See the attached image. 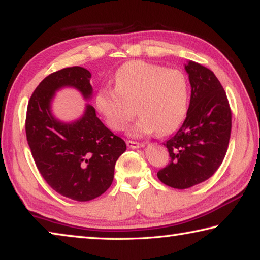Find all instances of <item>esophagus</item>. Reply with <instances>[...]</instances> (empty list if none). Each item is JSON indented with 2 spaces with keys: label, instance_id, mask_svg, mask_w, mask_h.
<instances>
[{
  "label": "esophagus",
  "instance_id": "esophagus-1",
  "mask_svg": "<svg viewBox=\"0 0 260 260\" xmlns=\"http://www.w3.org/2000/svg\"><path fill=\"white\" fill-rule=\"evenodd\" d=\"M127 147L131 149H139V148H143L146 144L144 143H139V142H134V141H126Z\"/></svg>",
  "mask_w": 260,
  "mask_h": 260
}]
</instances>
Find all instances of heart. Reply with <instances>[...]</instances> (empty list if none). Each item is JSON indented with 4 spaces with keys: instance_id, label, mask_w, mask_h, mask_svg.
<instances>
[{
    "instance_id": "obj_1",
    "label": "heart",
    "mask_w": 260,
    "mask_h": 260,
    "mask_svg": "<svg viewBox=\"0 0 260 260\" xmlns=\"http://www.w3.org/2000/svg\"><path fill=\"white\" fill-rule=\"evenodd\" d=\"M95 103L110 128L125 129L135 107L140 117L128 134L141 138L157 131L164 136L177 131L187 116L189 82L180 70L131 60L117 70L114 88H100Z\"/></svg>"
}]
</instances>
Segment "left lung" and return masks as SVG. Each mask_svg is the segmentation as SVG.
<instances>
[{
    "label": "left lung",
    "instance_id": "8db88e82",
    "mask_svg": "<svg viewBox=\"0 0 260 260\" xmlns=\"http://www.w3.org/2000/svg\"><path fill=\"white\" fill-rule=\"evenodd\" d=\"M191 87L187 117L164 143L170 164L157 173L166 186L187 189L212 177L227 152L232 112L225 90L214 73L192 60L184 64Z\"/></svg>",
    "mask_w": 260,
    "mask_h": 260
}]
</instances>
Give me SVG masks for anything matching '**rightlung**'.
Wrapping results in <instances>:
<instances>
[{"label": "right lung", "instance_id": "1", "mask_svg": "<svg viewBox=\"0 0 260 260\" xmlns=\"http://www.w3.org/2000/svg\"><path fill=\"white\" fill-rule=\"evenodd\" d=\"M91 74L73 67L43 79L28 102L26 138L35 164L46 182L60 195L78 202L94 200L113 181L114 165L126 151L87 103L81 117L63 121L52 112V101L63 88H73L86 102L93 99Z\"/></svg>", "mask_w": 260, "mask_h": 260}]
</instances>
